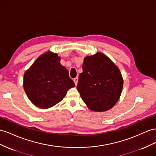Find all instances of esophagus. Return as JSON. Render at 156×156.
<instances>
[{
  "mask_svg": "<svg viewBox=\"0 0 156 156\" xmlns=\"http://www.w3.org/2000/svg\"><path fill=\"white\" fill-rule=\"evenodd\" d=\"M73 81L75 84V85H77V83H78V77H75L74 79H73Z\"/></svg>",
  "mask_w": 156,
  "mask_h": 156,
  "instance_id": "esophagus-1",
  "label": "esophagus"
}]
</instances>
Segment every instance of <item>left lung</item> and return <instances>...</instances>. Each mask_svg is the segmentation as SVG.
Segmentation results:
<instances>
[{"label": "left lung", "instance_id": "1", "mask_svg": "<svg viewBox=\"0 0 156 156\" xmlns=\"http://www.w3.org/2000/svg\"><path fill=\"white\" fill-rule=\"evenodd\" d=\"M123 87L119 69L106 55L96 52L84 58L77 88L88 109L97 112L112 109L119 100Z\"/></svg>", "mask_w": 156, "mask_h": 156}]
</instances>
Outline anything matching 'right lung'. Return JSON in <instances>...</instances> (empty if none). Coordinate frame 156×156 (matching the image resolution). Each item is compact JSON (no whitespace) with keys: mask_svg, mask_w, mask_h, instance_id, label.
<instances>
[{"mask_svg":"<svg viewBox=\"0 0 156 156\" xmlns=\"http://www.w3.org/2000/svg\"><path fill=\"white\" fill-rule=\"evenodd\" d=\"M57 53L41 54L24 73L23 88L28 98L37 107L48 109L64 98L75 83L69 71L60 64Z\"/></svg>","mask_w":156,"mask_h":156,"instance_id":"right-lung-1","label":"right lung"}]
</instances>
